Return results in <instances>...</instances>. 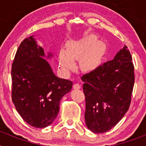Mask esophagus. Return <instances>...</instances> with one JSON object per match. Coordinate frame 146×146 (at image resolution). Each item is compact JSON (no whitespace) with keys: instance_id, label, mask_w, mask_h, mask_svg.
<instances>
[{"instance_id":"esophagus-1","label":"esophagus","mask_w":146,"mask_h":146,"mask_svg":"<svg viewBox=\"0 0 146 146\" xmlns=\"http://www.w3.org/2000/svg\"><path fill=\"white\" fill-rule=\"evenodd\" d=\"M73 88H74V89H79L80 88V85L79 83H74V84L73 85Z\"/></svg>"}]
</instances>
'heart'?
<instances>
[{
    "mask_svg": "<svg viewBox=\"0 0 146 146\" xmlns=\"http://www.w3.org/2000/svg\"><path fill=\"white\" fill-rule=\"evenodd\" d=\"M80 60V66L83 70H90L97 65L101 50L96 47L95 43L88 41L70 42L67 44L66 50L61 49L58 53V60L62 69L69 72L74 69V60Z\"/></svg>",
    "mask_w": 146,
    "mask_h": 146,
    "instance_id": "b5f03b06",
    "label": "heart"
}]
</instances>
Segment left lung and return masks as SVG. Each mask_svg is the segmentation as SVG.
Returning a JSON list of instances; mask_svg holds the SVG:
<instances>
[{
  "label": "left lung",
  "mask_w": 146,
  "mask_h": 146,
  "mask_svg": "<svg viewBox=\"0 0 146 146\" xmlns=\"http://www.w3.org/2000/svg\"><path fill=\"white\" fill-rule=\"evenodd\" d=\"M131 60L125 45L113 60L81 77L86 96V123L94 133L111 129L128 110L135 83Z\"/></svg>",
  "instance_id": "obj_1"
}]
</instances>
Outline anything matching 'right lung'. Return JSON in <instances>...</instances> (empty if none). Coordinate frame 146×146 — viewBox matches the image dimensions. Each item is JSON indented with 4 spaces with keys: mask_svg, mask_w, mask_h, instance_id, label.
Wrapping results in <instances>:
<instances>
[{
    "mask_svg": "<svg viewBox=\"0 0 146 146\" xmlns=\"http://www.w3.org/2000/svg\"><path fill=\"white\" fill-rule=\"evenodd\" d=\"M52 56L49 53L47 57ZM44 52L33 36L21 42L11 66V98L17 111L31 126L44 128L56 118L61 98L73 82L54 74Z\"/></svg>",
    "mask_w": 146,
    "mask_h": 146,
    "instance_id": "1",
    "label": "right lung"
}]
</instances>
